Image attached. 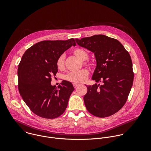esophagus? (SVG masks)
<instances>
[{"mask_svg": "<svg viewBox=\"0 0 151 151\" xmlns=\"http://www.w3.org/2000/svg\"><path fill=\"white\" fill-rule=\"evenodd\" d=\"M73 87H74V88H76V87H78L79 85H80V84L79 83H73Z\"/></svg>", "mask_w": 151, "mask_h": 151, "instance_id": "34e87169", "label": "esophagus"}]
</instances>
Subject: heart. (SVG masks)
Returning a JSON list of instances; mask_svg holds the SVG:
<instances>
[{
	"label": "heart",
	"mask_w": 151,
	"mask_h": 151,
	"mask_svg": "<svg viewBox=\"0 0 151 151\" xmlns=\"http://www.w3.org/2000/svg\"><path fill=\"white\" fill-rule=\"evenodd\" d=\"M73 54L82 61H84L88 59L89 56L87 51L82 48H76L74 50ZM64 58H65L64 55H61L57 59L56 64H57V67L58 69H63L64 66ZM84 63L87 64V63L85 62ZM88 74H89V72L87 69H83L79 71L71 72L68 73L66 75L65 79L68 81L74 82V83L82 82L87 78Z\"/></svg>",
	"instance_id": "b5f03b06"
}]
</instances>
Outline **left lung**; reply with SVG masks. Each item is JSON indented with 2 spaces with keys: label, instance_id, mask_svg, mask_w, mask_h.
I'll list each match as a JSON object with an SVG mask.
<instances>
[{
  "label": "left lung",
  "instance_id": "obj_1",
  "mask_svg": "<svg viewBox=\"0 0 151 151\" xmlns=\"http://www.w3.org/2000/svg\"><path fill=\"white\" fill-rule=\"evenodd\" d=\"M75 40L94 54L96 68L92 79L103 83L87 86L86 108L96 116H109L122 108L132 89L134 73L130 55L120 42L103 35Z\"/></svg>",
  "mask_w": 151,
  "mask_h": 151
}]
</instances>
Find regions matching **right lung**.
Here are the masks:
<instances>
[{"instance_id": "1", "label": "right lung", "mask_w": 151, "mask_h": 151, "mask_svg": "<svg viewBox=\"0 0 151 151\" xmlns=\"http://www.w3.org/2000/svg\"><path fill=\"white\" fill-rule=\"evenodd\" d=\"M75 45L74 39L41 41L27 50L21 58L17 72L18 90L37 116L53 119L65 111L75 88L71 82L64 80L58 87L52 85L51 76L58 72V57Z\"/></svg>"}]
</instances>
